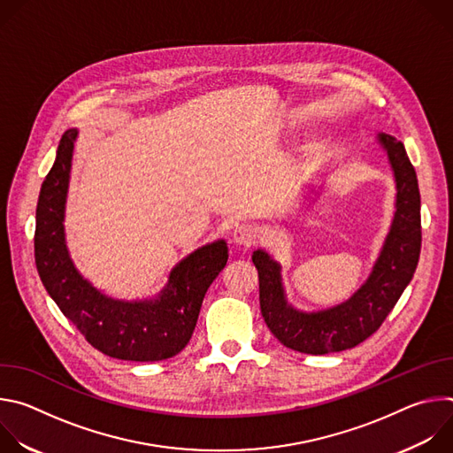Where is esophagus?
Wrapping results in <instances>:
<instances>
[{
	"label": "esophagus",
	"mask_w": 453,
	"mask_h": 453,
	"mask_svg": "<svg viewBox=\"0 0 453 453\" xmlns=\"http://www.w3.org/2000/svg\"><path fill=\"white\" fill-rule=\"evenodd\" d=\"M257 238V229L250 224H238L233 231V242L240 247H250Z\"/></svg>",
	"instance_id": "1"
}]
</instances>
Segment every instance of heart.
<instances>
[{"label": "heart", "instance_id": "obj_1", "mask_svg": "<svg viewBox=\"0 0 453 453\" xmlns=\"http://www.w3.org/2000/svg\"><path fill=\"white\" fill-rule=\"evenodd\" d=\"M328 149V142L325 138H315L308 147H306V157L308 159H315L319 156H322Z\"/></svg>", "mask_w": 453, "mask_h": 453}]
</instances>
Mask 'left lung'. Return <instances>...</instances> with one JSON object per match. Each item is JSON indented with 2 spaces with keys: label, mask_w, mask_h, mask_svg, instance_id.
Segmentation results:
<instances>
[{
  "label": "left lung",
  "mask_w": 453,
  "mask_h": 453,
  "mask_svg": "<svg viewBox=\"0 0 453 453\" xmlns=\"http://www.w3.org/2000/svg\"><path fill=\"white\" fill-rule=\"evenodd\" d=\"M376 142L385 150L396 182L395 217L371 274L348 301L319 311L297 310L287 299L281 265L264 249L252 252L260 278L262 315L273 335L294 351L326 355L364 342L380 328L416 273L421 250L416 170L395 136L381 133Z\"/></svg>",
  "instance_id": "1"
}]
</instances>
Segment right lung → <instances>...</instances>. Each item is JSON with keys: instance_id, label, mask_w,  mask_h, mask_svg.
I'll return each mask as SVG.
<instances>
[{"instance_id": "add662e5", "label": "right lung", "mask_w": 453, "mask_h": 453, "mask_svg": "<svg viewBox=\"0 0 453 453\" xmlns=\"http://www.w3.org/2000/svg\"><path fill=\"white\" fill-rule=\"evenodd\" d=\"M77 136V128L62 134L41 186L34 238L41 281L60 311L104 355L131 362L175 357L189 342L203 299L227 264V243L217 240L182 257L150 299H114L93 287L75 267L64 231Z\"/></svg>"}]
</instances>
